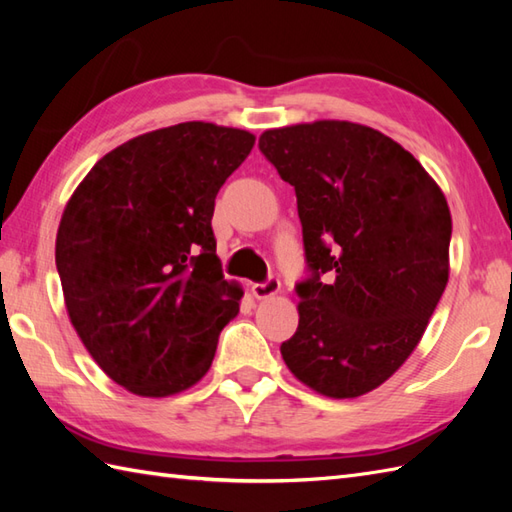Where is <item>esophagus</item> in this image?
<instances>
[{"label":"esophagus","mask_w":512,"mask_h":512,"mask_svg":"<svg viewBox=\"0 0 512 512\" xmlns=\"http://www.w3.org/2000/svg\"><path fill=\"white\" fill-rule=\"evenodd\" d=\"M279 290H281V281L277 277H270L268 281H264V284H253V288H250L255 299H270L275 297Z\"/></svg>","instance_id":"34e87169"}]
</instances>
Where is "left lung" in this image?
<instances>
[{"label": "left lung", "instance_id": "left-lung-1", "mask_svg": "<svg viewBox=\"0 0 512 512\" xmlns=\"http://www.w3.org/2000/svg\"><path fill=\"white\" fill-rule=\"evenodd\" d=\"M259 149L295 187L312 270L281 356L321 396L369 394L416 350L447 288V198L405 147L367 125L275 127Z\"/></svg>", "mask_w": 512, "mask_h": 512}]
</instances>
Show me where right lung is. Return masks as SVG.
Returning <instances> with one entry per match:
<instances>
[{
	"instance_id": "obj_1",
	"label": "right lung",
	"mask_w": 512,
	"mask_h": 512,
	"mask_svg": "<svg viewBox=\"0 0 512 512\" xmlns=\"http://www.w3.org/2000/svg\"><path fill=\"white\" fill-rule=\"evenodd\" d=\"M246 129L189 121L105 154L65 204L54 259L85 350L116 385L167 398L200 383L244 297L222 275L215 195L248 158Z\"/></svg>"
}]
</instances>
